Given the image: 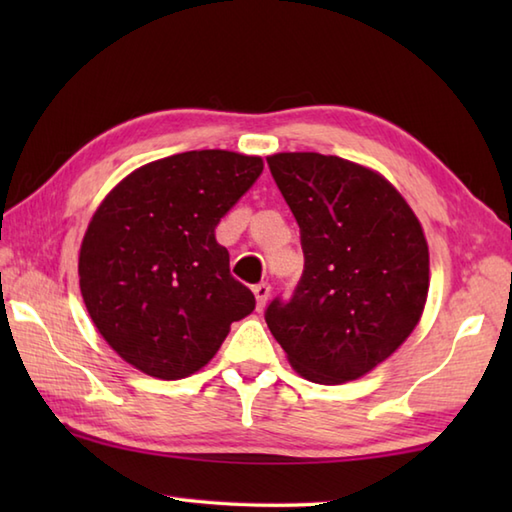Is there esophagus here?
Listing matches in <instances>:
<instances>
[{
    "label": "esophagus",
    "instance_id": "34e87169",
    "mask_svg": "<svg viewBox=\"0 0 512 512\" xmlns=\"http://www.w3.org/2000/svg\"><path fill=\"white\" fill-rule=\"evenodd\" d=\"M253 292H255V299H257V308L262 310L266 303H268V297H270V286L268 284H257L253 286Z\"/></svg>",
    "mask_w": 512,
    "mask_h": 512
}]
</instances>
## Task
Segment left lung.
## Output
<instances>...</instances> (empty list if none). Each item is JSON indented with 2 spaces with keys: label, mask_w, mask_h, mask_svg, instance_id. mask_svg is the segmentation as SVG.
Instances as JSON below:
<instances>
[{
  "label": "left lung",
  "mask_w": 512,
  "mask_h": 512,
  "mask_svg": "<svg viewBox=\"0 0 512 512\" xmlns=\"http://www.w3.org/2000/svg\"><path fill=\"white\" fill-rule=\"evenodd\" d=\"M301 228L306 264L266 323L299 376L341 385L372 372L420 323L429 292L422 224L378 171L317 151L268 156Z\"/></svg>",
  "instance_id": "left-lung-1"
}]
</instances>
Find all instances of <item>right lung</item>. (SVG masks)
Segmentation results:
<instances>
[{"instance_id": "right-lung-1", "label": "right lung", "mask_w": 512, "mask_h": 512, "mask_svg": "<svg viewBox=\"0 0 512 512\" xmlns=\"http://www.w3.org/2000/svg\"><path fill=\"white\" fill-rule=\"evenodd\" d=\"M262 169L259 156L184 151L134 169L105 195L83 235L79 286L125 363L160 380L187 378L255 310L215 226Z\"/></svg>"}]
</instances>
